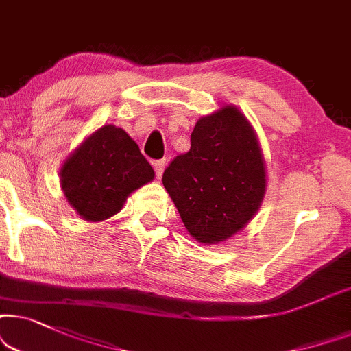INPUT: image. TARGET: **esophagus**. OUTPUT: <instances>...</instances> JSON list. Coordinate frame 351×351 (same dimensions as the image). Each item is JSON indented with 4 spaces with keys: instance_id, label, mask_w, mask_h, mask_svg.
<instances>
[{
    "instance_id": "34e87169",
    "label": "esophagus",
    "mask_w": 351,
    "mask_h": 351,
    "mask_svg": "<svg viewBox=\"0 0 351 351\" xmlns=\"http://www.w3.org/2000/svg\"><path fill=\"white\" fill-rule=\"evenodd\" d=\"M163 168H165V160H156V162H154V170H156L157 178H160V176H162Z\"/></svg>"
}]
</instances>
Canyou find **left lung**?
I'll return each instance as SVG.
<instances>
[{"label":"left lung","instance_id":"1","mask_svg":"<svg viewBox=\"0 0 351 351\" xmlns=\"http://www.w3.org/2000/svg\"><path fill=\"white\" fill-rule=\"evenodd\" d=\"M162 183L195 241L218 244L250 221L265 195V162L237 107L197 120L191 149L173 158Z\"/></svg>","mask_w":351,"mask_h":351}]
</instances>
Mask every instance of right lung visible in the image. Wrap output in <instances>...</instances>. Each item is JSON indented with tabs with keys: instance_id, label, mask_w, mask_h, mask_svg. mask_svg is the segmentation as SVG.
<instances>
[{
	"instance_id": "right-lung-1",
	"label": "right lung",
	"mask_w": 351,
	"mask_h": 351,
	"mask_svg": "<svg viewBox=\"0 0 351 351\" xmlns=\"http://www.w3.org/2000/svg\"><path fill=\"white\" fill-rule=\"evenodd\" d=\"M152 178V167L138 144L114 125L88 136L60 170L65 197L88 221L110 218L133 191Z\"/></svg>"
}]
</instances>
